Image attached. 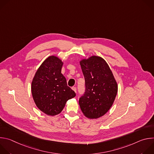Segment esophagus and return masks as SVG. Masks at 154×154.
<instances>
[{"label": "esophagus", "mask_w": 154, "mask_h": 154, "mask_svg": "<svg viewBox=\"0 0 154 154\" xmlns=\"http://www.w3.org/2000/svg\"><path fill=\"white\" fill-rule=\"evenodd\" d=\"M72 90H74L75 93H77V88H76V87H72Z\"/></svg>", "instance_id": "esophagus-1"}]
</instances>
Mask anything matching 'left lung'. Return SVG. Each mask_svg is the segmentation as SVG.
<instances>
[{
    "instance_id": "8db88e82",
    "label": "left lung",
    "mask_w": 154,
    "mask_h": 154,
    "mask_svg": "<svg viewBox=\"0 0 154 154\" xmlns=\"http://www.w3.org/2000/svg\"><path fill=\"white\" fill-rule=\"evenodd\" d=\"M80 63L85 80V91L79 99V105L86 117L97 119L112 106L118 93V85L102 58L92 56Z\"/></svg>"
}]
</instances>
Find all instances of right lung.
Returning a JSON list of instances; mask_svg holds the SVG:
<instances>
[{"label": "right lung", "instance_id": "add662e5", "mask_svg": "<svg viewBox=\"0 0 154 154\" xmlns=\"http://www.w3.org/2000/svg\"><path fill=\"white\" fill-rule=\"evenodd\" d=\"M63 64L57 57H49L41 64L32 82L36 105L49 116L60 113L66 102L76 95L61 73Z\"/></svg>", "mask_w": 154, "mask_h": 154}]
</instances>
